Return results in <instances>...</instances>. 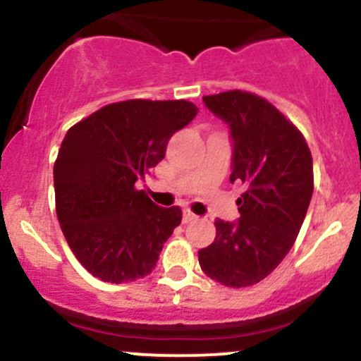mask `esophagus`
I'll return each instance as SVG.
<instances>
[{
	"instance_id": "esophagus-1",
	"label": "esophagus",
	"mask_w": 361,
	"mask_h": 361,
	"mask_svg": "<svg viewBox=\"0 0 361 361\" xmlns=\"http://www.w3.org/2000/svg\"><path fill=\"white\" fill-rule=\"evenodd\" d=\"M197 218V214L192 213L190 209H183V224H192V221H195Z\"/></svg>"
}]
</instances>
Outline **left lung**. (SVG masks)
<instances>
[{"instance_id":"left-lung-1","label":"left lung","mask_w":361,"mask_h":361,"mask_svg":"<svg viewBox=\"0 0 361 361\" xmlns=\"http://www.w3.org/2000/svg\"><path fill=\"white\" fill-rule=\"evenodd\" d=\"M204 104L231 127V181L246 192L239 220H216V238L199 250L204 274L231 288L267 278L292 250L314 188L312 157L300 130L267 99L246 90L204 96Z\"/></svg>"}]
</instances>
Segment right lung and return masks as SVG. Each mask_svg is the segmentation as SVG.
Segmentation results:
<instances>
[{"mask_svg":"<svg viewBox=\"0 0 361 361\" xmlns=\"http://www.w3.org/2000/svg\"><path fill=\"white\" fill-rule=\"evenodd\" d=\"M197 111L185 99L120 101L64 136L54 164L57 220L76 260L101 281L118 285L150 274L181 224L180 207L157 206L136 181Z\"/></svg>","mask_w":361,"mask_h":361,"instance_id":"1","label":"right lung"}]
</instances>
